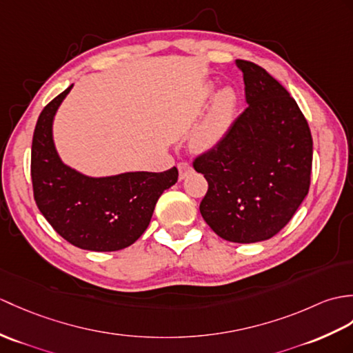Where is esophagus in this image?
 <instances>
[{"instance_id":"34e87169","label":"esophagus","mask_w":353,"mask_h":353,"mask_svg":"<svg viewBox=\"0 0 353 353\" xmlns=\"http://www.w3.org/2000/svg\"><path fill=\"white\" fill-rule=\"evenodd\" d=\"M177 168H179V179H180V180H183V179L192 171V167H191L188 162H180V163H177Z\"/></svg>"}]
</instances>
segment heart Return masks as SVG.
I'll return each mask as SVG.
<instances>
[{
    "label": "heart",
    "mask_w": 353,
    "mask_h": 353,
    "mask_svg": "<svg viewBox=\"0 0 353 353\" xmlns=\"http://www.w3.org/2000/svg\"><path fill=\"white\" fill-rule=\"evenodd\" d=\"M214 85H208L206 99L214 94ZM237 106V97L234 90L225 87L214 96L209 112L195 129L192 135V144L199 150H210L224 141L234 121Z\"/></svg>",
    "instance_id": "obj_1"
}]
</instances>
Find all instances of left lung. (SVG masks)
<instances>
[{"mask_svg": "<svg viewBox=\"0 0 353 353\" xmlns=\"http://www.w3.org/2000/svg\"><path fill=\"white\" fill-rule=\"evenodd\" d=\"M236 65L247 110L192 165L209 183L200 203L208 225L228 242L254 243L285 227L307 196L313 138L296 101L275 78L251 61Z\"/></svg>", "mask_w": 353, "mask_h": 353, "instance_id": "8db88e82", "label": "left lung"}]
</instances>
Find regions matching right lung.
Returning <instances> with one entry per match:
<instances>
[{
  "label": "right lung",
  "instance_id": "1",
  "mask_svg": "<svg viewBox=\"0 0 353 353\" xmlns=\"http://www.w3.org/2000/svg\"><path fill=\"white\" fill-rule=\"evenodd\" d=\"M73 85L49 102L36 123L31 145L32 192L39 210L63 239L88 251H119L149 225L161 194L177 182L163 173L134 171L88 177L63 163L52 138L54 116Z\"/></svg>",
  "mask_w": 353,
  "mask_h": 353
}]
</instances>
